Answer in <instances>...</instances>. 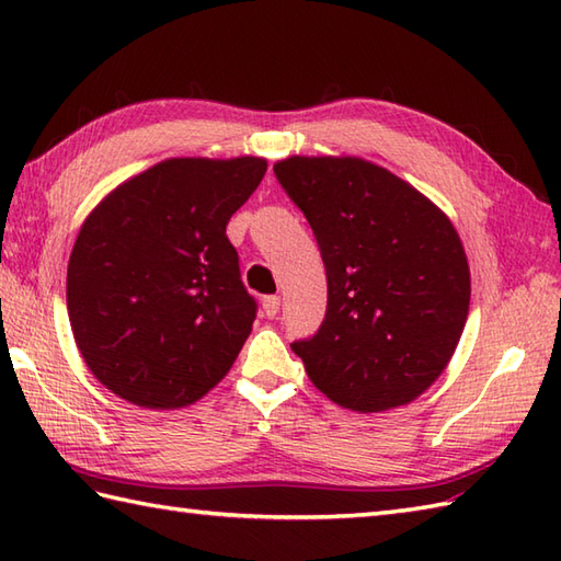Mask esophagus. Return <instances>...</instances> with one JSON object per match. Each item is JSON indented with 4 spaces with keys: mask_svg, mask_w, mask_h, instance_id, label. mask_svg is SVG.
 <instances>
[{
    "mask_svg": "<svg viewBox=\"0 0 561 561\" xmlns=\"http://www.w3.org/2000/svg\"><path fill=\"white\" fill-rule=\"evenodd\" d=\"M262 311H265L267 318H274L279 313V296H265L262 299Z\"/></svg>",
    "mask_w": 561,
    "mask_h": 561,
    "instance_id": "obj_1",
    "label": "esophagus"
}]
</instances>
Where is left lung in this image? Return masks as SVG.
<instances>
[{
    "label": "left lung",
    "instance_id": "left-lung-1",
    "mask_svg": "<svg viewBox=\"0 0 561 561\" xmlns=\"http://www.w3.org/2000/svg\"><path fill=\"white\" fill-rule=\"evenodd\" d=\"M274 175L311 224L328 311L291 350L340 408H400L444 374L470 308L458 231L402 178L356 157H289Z\"/></svg>",
    "mask_w": 561,
    "mask_h": 561
}]
</instances>
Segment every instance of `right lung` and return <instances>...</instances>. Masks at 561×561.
I'll list each match as a JSON object with an SVG mask.
<instances>
[{
  "instance_id": "right-lung-1",
  "label": "right lung",
  "mask_w": 561,
  "mask_h": 561,
  "mask_svg": "<svg viewBox=\"0 0 561 561\" xmlns=\"http://www.w3.org/2000/svg\"><path fill=\"white\" fill-rule=\"evenodd\" d=\"M267 161L165 159L105 195L67 267L75 342L101 383L147 410L197 402L229 374L257 304L226 236Z\"/></svg>"
}]
</instances>
